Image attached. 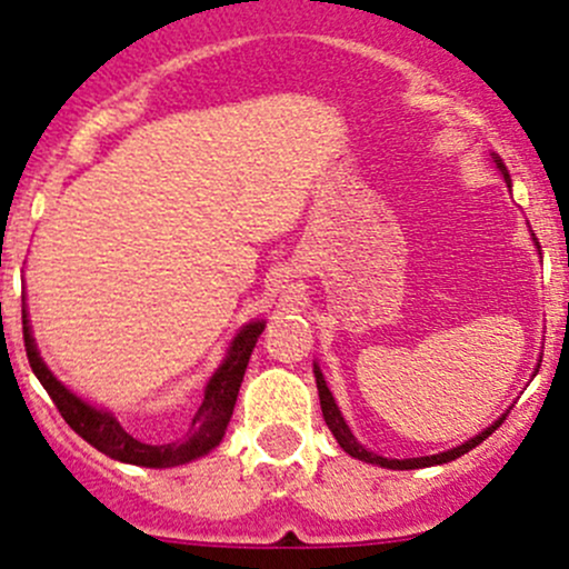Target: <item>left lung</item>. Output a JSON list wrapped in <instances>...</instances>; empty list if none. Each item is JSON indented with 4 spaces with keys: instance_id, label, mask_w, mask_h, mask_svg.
I'll use <instances>...</instances> for the list:
<instances>
[{
    "instance_id": "obj_1",
    "label": "left lung",
    "mask_w": 569,
    "mask_h": 569,
    "mask_svg": "<svg viewBox=\"0 0 569 569\" xmlns=\"http://www.w3.org/2000/svg\"><path fill=\"white\" fill-rule=\"evenodd\" d=\"M492 162H496V168L501 170L503 181L512 183V178H509L507 168H503V162H501V159L496 157V153H492ZM537 248H539V244H537ZM313 377H317L319 401H321V416H325V423H327V427H330L332 438L338 440V446H341V449L347 451L349 457H355V460H363V462H371V465H380V468H391V470H412V468H432V465L451 462V460H457V457L468 455L470 449H476V446H479L481 440H485V438H490V435L496 432V429H498V423L503 421V418H498V421H496V423H490V427H487L485 432L476 435V438H470V440H465V443H462V446H457V449L443 451V455H432V457H412V460H388V457L375 455V451H366L363 446L358 443V438H355V435L349 432L347 421H343L341 410H338L336 399H332L330 388H327L325 377H321V371H319V366H317V363H313Z\"/></svg>"
}]
</instances>
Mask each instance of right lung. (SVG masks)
I'll return each mask as SVG.
<instances>
[{"label":"right lung","mask_w":569,"mask_h":569,"mask_svg":"<svg viewBox=\"0 0 569 569\" xmlns=\"http://www.w3.org/2000/svg\"><path fill=\"white\" fill-rule=\"evenodd\" d=\"M21 321H24V349L27 358H30L32 371H36L40 386L49 391L51 401L57 405L60 416L66 418L68 427H71L79 438L88 440L93 449H99L101 455L112 457V460L118 462L142 465V468H173V465L198 460V457L209 455L214 446H220V440L226 438L228 421H231L233 416V405H237L239 386H242L252 347H256L258 336L263 332V321H250V325H244L242 330L237 332L226 360H222L220 369L214 371V377L206 382L203 401H200V407L194 410L192 421L183 429L181 438L168 440V443L162 446H151L126 432V429L120 427L118 418L109 410L88 405V401L79 399L77 393L68 391V388L51 375L49 366L40 360L36 338H32L30 319H27V308H21Z\"/></svg>","instance_id":"1"}]
</instances>
